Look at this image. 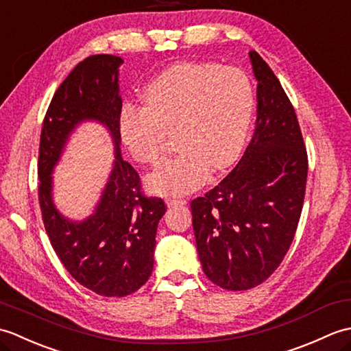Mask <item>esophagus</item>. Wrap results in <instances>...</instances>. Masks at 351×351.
Here are the masks:
<instances>
[{"instance_id": "esophagus-1", "label": "esophagus", "mask_w": 351, "mask_h": 351, "mask_svg": "<svg viewBox=\"0 0 351 351\" xmlns=\"http://www.w3.org/2000/svg\"><path fill=\"white\" fill-rule=\"evenodd\" d=\"M185 204H187V200H185V199H169L167 200V205L171 206V208L181 206V205H185Z\"/></svg>"}]
</instances>
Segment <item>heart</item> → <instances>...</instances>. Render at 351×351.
I'll list each match as a JSON object with an SVG mask.
<instances>
[{
  "label": "heart",
  "mask_w": 351,
  "mask_h": 351,
  "mask_svg": "<svg viewBox=\"0 0 351 351\" xmlns=\"http://www.w3.org/2000/svg\"><path fill=\"white\" fill-rule=\"evenodd\" d=\"M146 107L123 104L119 134L132 158L155 166L173 132L178 154L147 178L154 193L180 196L199 189L210 169H228L240 156L255 111L249 77L237 68L184 62L145 87Z\"/></svg>",
  "instance_id": "1"
}]
</instances>
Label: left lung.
Instances as JSON below:
<instances>
[{
	"label": "left lung",
	"mask_w": 351,
	"mask_h": 351,
	"mask_svg": "<svg viewBox=\"0 0 351 351\" xmlns=\"http://www.w3.org/2000/svg\"><path fill=\"white\" fill-rule=\"evenodd\" d=\"M249 56L258 80L255 134L235 169L190 204L204 273L229 291L255 288L280 265L299 225L308 178L293 104L263 57Z\"/></svg>",
	"instance_id": "left-lung-1"
}]
</instances>
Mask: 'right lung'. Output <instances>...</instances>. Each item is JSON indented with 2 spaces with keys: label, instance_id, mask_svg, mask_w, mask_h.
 <instances>
[{
  "label": "right lung",
  "instance_id": "right-lung-1",
  "mask_svg": "<svg viewBox=\"0 0 351 351\" xmlns=\"http://www.w3.org/2000/svg\"><path fill=\"white\" fill-rule=\"evenodd\" d=\"M121 63L116 56L98 54L72 69L45 114L37 161L42 220L52 249L73 279L104 297H125L145 285L154 268L156 228L167 210L161 197L145 195L137 170L121 156ZM84 118L109 126L117 161L97 213L83 223H71L51 205L50 171L70 131Z\"/></svg>",
  "mask_w": 351,
  "mask_h": 351
}]
</instances>
